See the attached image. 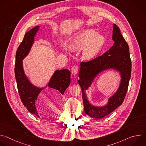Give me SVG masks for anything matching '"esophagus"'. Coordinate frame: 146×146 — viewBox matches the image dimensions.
<instances>
[{"mask_svg": "<svg viewBox=\"0 0 146 146\" xmlns=\"http://www.w3.org/2000/svg\"><path fill=\"white\" fill-rule=\"evenodd\" d=\"M78 67L76 65L75 66H73L72 68V73L73 74H76L78 72Z\"/></svg>", "mask_w": 146, "mask_h": 146, "instance_id": "obj_1", "label": "esophagus"}]
</instances>
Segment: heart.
Listing matches in <instances>:
<instances>
[{
	"label": "heart",
	"instance_id": "b5f03b06",
	"mask_svg": "<svg viewBox=\"0 0 146 146\" xmlns=\"http://www.w3.org/2000/svg\"><path fill=\"white\" fill-rule=\"evenodd\" d=\"M105 42V37L103 35L97 34L94 30L87 29L77 35L72 41L70 46L73 50L86 47L83 51V57L89 60L98 54Z\"/></svg>",
	"mask_w": 146,
	"mask_h": 146
}]
</instances>
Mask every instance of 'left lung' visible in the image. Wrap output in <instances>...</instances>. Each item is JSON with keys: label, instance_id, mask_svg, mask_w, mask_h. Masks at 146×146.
<instances>
[{"label": "left lung", "instance_id": "left-lung-1", "mask_svg": "<svg viewBox=\"0 0 146 146\" xmlns=\"http://www.w3.org/2000/svg\"><path fill=\"white\" fill-rule=\"evenodd\" d=\"M112 38L114 43L107 52L91 60L80 63L78 82L81 88L84 110L87 115L94 118L105 117L121 105L128 91L132 68L129 46L115 24L113 25ZM109 68H114L120 73L121 80L119 88L109 99L106 106L94 107L89 103L85 91L98 74Z\"/></svg>", "mask_w": 146, "mask_h": 146}]
</instances>
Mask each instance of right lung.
Returning a JSON list of instances; mask_svg holds the SVG:
<instances>
[{
	"instance_id": "right-lung-1",
	"label": "right lung",
	"mask_w": 146,
	"mask_h": 146,
	"mask_svg": "<svg viewBox=\"0 0 146 146\" xmlns=\"http://www.w3.org/2000/svg\"><path fill=\"white\" fill-rule=\"evenodd\" d=\"M39 26H36L27 32L19 44L16 52L15 64V76L17 81L18 93L23 105L27 108L29 112L39 117L36 108V102L37 96L43 88L34 86L25 74L23 60L28 54L34 42V37L37 32ZM70 72L65 69L57 70L51 78L48 86L64 95L65 90L70 83Z\"/></svg>"
}]
</instances>
